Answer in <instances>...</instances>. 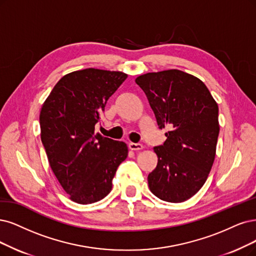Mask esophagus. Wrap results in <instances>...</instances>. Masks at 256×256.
Here are the masks:
<instances>
[{
  "instance_id": "obj_1",
  "label": "esophagus",
  "mask_w": 256,
  "mask_h": 256,
  "mask_svg": "<svg viewBox=\"0 0 256 256\" xmlns=\"http://www.w3.org/2000/svg\"><path fill=\"white\" fill-rule=\"evenodd\" d=\"M128 148H130V150H142V148H144V146L140 144H133V142H130V144H128Z\"/></svg>"
}]
</instances>
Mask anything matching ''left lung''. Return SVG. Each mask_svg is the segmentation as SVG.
Masks as SVG:
<instances>
[{
  "instance_id": "left-lung-1",
  "label": "left lung",
  "mask_w": 256,
  "mask_h": 256,
  "mask_svg": "<svg viewBox=\"0 0 256 256\" xmlns=\"http://www.w3.org/2000/svg\"><path fill=\"white\" fill-rule=\"evenodd\" d=\"M146 94L166 140L154 148L158 164L148 176L150 190L162 200L182 202L204 184L220 134L218 106L204 83L178 70L136 78Z\"/></svg>"
}]
</instances>
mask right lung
Returning <instances> with one entry per match:
<instances>
[{
	"label": "right lung",
	"mask_w": 256,
	"mask_h": 256,
	"mask_svg": "<svg viewBox=\"0 0 256 256\" xmlns=\"http://www.w3.org/2000/svg\"><path fill=\"white\" fill-rule=\"evenodd\" d=\"M128 78L121 72L86 68L54 85L40 112L41 140L54 176L77 204L103 200L112 191L128 146L94 133L104 106Z\"/></svg>",
	"instance_id": "obj_1"
}]
</instances>
